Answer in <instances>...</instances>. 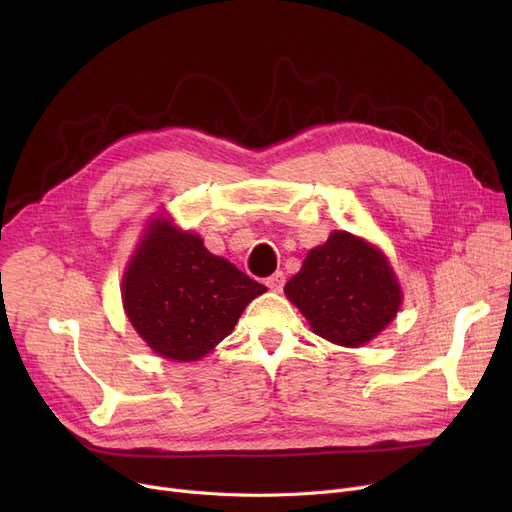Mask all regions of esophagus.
<instances>
[{"label":"esophagus","instance_id":"obj_1","mask_svg":"<svg viewBox=\"0 0 512 512\" xmlns=\"http://www.w3.org/2000/svg\"><path fill=\"white\" fill-rule=\"evenodd\" d=\"M265 284H267V288H270V290L280 292L284 288V284H286V276L282 272H276V274H272L270 278L265 280Z\"/></svg>","mask_w":512,"mask_h":512}]
</instances>
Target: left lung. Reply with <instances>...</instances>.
Returning <instances> with one entry per match:
<instances>
[{"mask_svg": "<svg viewBox=\"0 0 512 512\" xmlns=\"http://www.w3.org/2000/svg\"><path fill=\"white\" fill-rule=\"evenodd\" d=\"M284 292L317 336L340 346L369 342L400 307V288L386 257L342 230L309 251Z\"/></svg>", "mask_w": 512, "mask_h": 512, "instance_id": "left-lung-1", "label": "left lung"}]
</instances>
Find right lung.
Wrapping results in <instances>:
<instances>
[{
	"label": "right lung",
	"instance_id": "1",
	"mask_svg": "<svg viewBox=\"0 0 512 512\" xmlns=\"http://www.w3.org/2000/svg\"><path fill=\"white\" fill-rule=\"evenodd\" d=\"M267 288L211 255L197 234L155 220L122 282L130 324L161 357L197 361Z\"/></svg>",
	"mask_w": 512,
	"mask_h": 512
}]
</instances>
